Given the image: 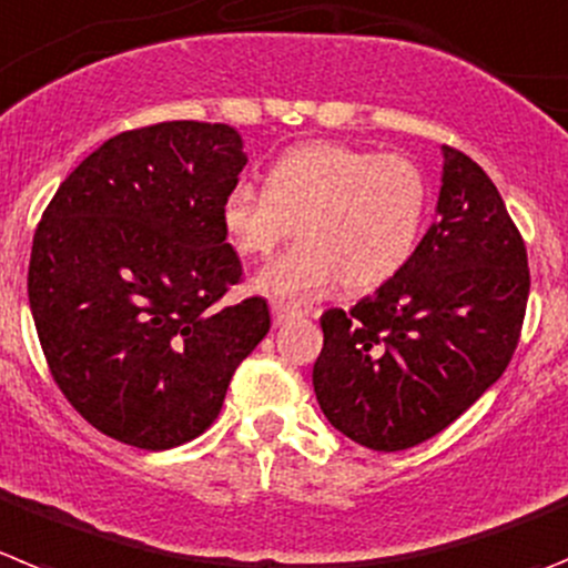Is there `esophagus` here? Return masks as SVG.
<instances>
[{
  "label": "esophagus",
  "mask_w": 568,
  "mask_h": 568,
  "mask_svg": "<svg viewBox=\"0 0 568 568\" xmlns=\"http://www.w3.org/2000/svg\"><path fill=\"white\" fill-rule=\"evenodd\" d=\"M270 312H273V324L281 326L284 321L290 318H301V315H310V310H301V306L295 304H284V301H273L270 304Z\"/></svg>",
  "instance_id": "34e87169"
}]
</instances>
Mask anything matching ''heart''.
<instances>
[{
    "mask_svg": "<svg viewBox=\"0 0 568 568\" xmlns=\"http://www.w3.org/2000/svg\"><path fill=\"white\" fill-rule=\"evenodd\" d=\"M428 176L405 154L304 143L275 160L267 189L236 180L222 200V227L244 256L264 258L301 242L258 273L275 298H312L343 278L348 290L392 281L414 256L428 213Z\"/></svg>",
    "mask_w": 568,
    "mask_h": 568,
    "instance_id": "obj_1",
    "label": "heart"
}]
</instances>
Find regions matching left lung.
<instances>
[{
    "mask_svg": "<svg viewBox=\"0 0 568 568\" xmlns=\"http://www.w3.org/2000/svg\"><path fill=\"white\" fill-rule=\"evenodd\" d=\"M436 222L403 270L321 315L312 386L324 416L383 454L430 439L507 368L529 295L527 247L481 165L442 145Z\"/></svg>",
    "mask_w": 568,
    "mask_h": 568,
    "instance_id": "1",
    "label": "left lung"
}]
</instances>
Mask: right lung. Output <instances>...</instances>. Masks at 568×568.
<instances>
[{"label": "right lung", "instance_id": "right-lung-1", "mask_svg": "<svg viewBox=\"0 0 568 568\" xmlns=\"http://www.w3.org/2000/svg\"><path fill=\"white\" fill-rule=\"evenodd\" d=\"M225 123L114 134L59 185L33 236L28 295L50 374L101 434L169 450L211 428L270 332L220 207L247 165Z\"/></svg>", "mask_w": 568, "mask_h": 568}]
</instances>
